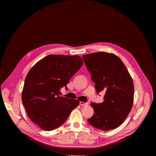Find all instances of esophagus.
<instances>
[{
  "instance_id": "1",
  "label": "esophagus",
  "mask_w": 156,
  "mask_h": 156,
  "mask_svg": "<svg viewBox=\"0 0 156 156\" xmlns=\"http://www.w3.org/2000/svg\"><path fill=\"white\" fill-rule=\"evenodd\" d=\"M79 104H80V105H81V106H87V105H88V103H84V102H83V101H80Z\"/></svg>"
}]
</instances>
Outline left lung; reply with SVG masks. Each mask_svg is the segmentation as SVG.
Returning <instances> with one entry per match:
<instances>
[{
  "label": "left lung",
  "instance_id": "left-lung-1",
  "mask_svg": "<svg viewBox=\"0 0 156 156\" xmlns=\"http://www.w3.org/2000/svg\"><path fill=\"white\" fill-rule=\"evenodd\" d=\"M83 58L96 92H105L103 102L90 103L94 112L88 122L103 131L115 129L124 122L133 106V80L124 64L114 54L98 52Z\"/></svg>",
  "mask_w": 156,
  "mask_h": 156
}]
</instances>
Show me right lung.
<instances>
[{
	"mask_svg": "<svg viewBox=\"0 0 156 156\" xmlns=\"http://www.w3.org/2000/svg\"><path fill=\"white\" fill-rule=\"evenodd\" d=\"M83 64L79 56L51 55L38 61L27 75L22 102L30 119L42 129L58 128L79 104L77 100L60 96L61 88Z\"/></svg>",
	"mask_w": 156,
	"mask_h": 156,
	"instance_id": "add662e5",
	"label": "right lung"
}]
</instances>
